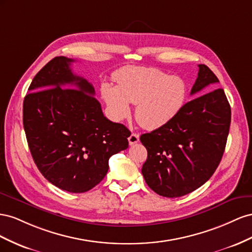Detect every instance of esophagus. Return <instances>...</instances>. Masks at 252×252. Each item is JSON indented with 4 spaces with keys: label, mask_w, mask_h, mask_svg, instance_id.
Returning <instances> with one entry per match:
<instances>
[{
    "label": "esophagus",
    "mask_w": 252,
    "mask_h": 252,
    "mask_svg": "<svg viewBox=\"0 0 252 252\" xmlns=\"http://www.w3.org/2000/svg\"><path fill=\"white\" fill-rule=\"evenodd\" d=\"M128 139V143H130V146L135 145V143H137L139 141V135L137 133H132L130 135V137L127 138Z\"/></svg>",
    "instance_id": "obj_1"
}]
</instances>
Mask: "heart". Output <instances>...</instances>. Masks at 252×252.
Here are the masks:
<instances>
[{
	"label": "heart",
	"instance_id": "b5f03b06",
	"mask_svg": "<svg viewBox=\"0 0 252 252\" xmlns=\"http://www.w3.org/2000/svg\"><path fill=\"white\" fill-rule=\"evenodd\" d=\"M117 85L103 83L101 95L114 119L122 120L136 105L139 124L156 130L170 124L183 111L188 99V84L154 67H126L115 75Z\"/></svg>",
	"mask_w": 252,
	"mask_h": 252
}]
</instances>
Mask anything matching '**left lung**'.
I'll list each match as a JSON object with an SVG mask.
<instances>
[{"label":"left lung","mask_w":252,"mask_h":252,"mask_svg":"<svg viewBox=\"0 0 252 252\" xmlns=\"http://www.w3.org/2000/svg\"><path fill=\"white\" fill-rule=\"evenodd\" d=\"M220 82L205 64L191 95ZM231 122V109L222 89L214 90L187 102L170 124L142 134L148 151L141 172L147 185L164 197L186 195L203 186L219 167Z\"/></svg>","instance_id":"left-lung-1"}]
</instances>
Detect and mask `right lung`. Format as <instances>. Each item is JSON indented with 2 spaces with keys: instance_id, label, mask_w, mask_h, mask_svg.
Segmentation results:
<instances>
[{
  "instance_id": "obj_1",
  "label": "right lung",
  "mask_w": 252,
  "mask_h": 252,
  "mask_svg": "<svg viewBox=\"0 0 252 252\" xmlns=\"http://www.w3.org/2000/svg\"><path fill=\"white\" fill-rule=\"evenodd\" d=\"M66 57H56L34 76L23 102L32 156L49 183L83 193L102 181L109 159L128 148L131 132L107 119L95 90L75 75Z\"/></svg>"
}]
</instances>
